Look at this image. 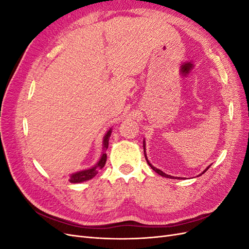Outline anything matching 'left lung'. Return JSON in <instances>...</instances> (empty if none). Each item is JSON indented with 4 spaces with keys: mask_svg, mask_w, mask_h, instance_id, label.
Here are the masks:
<instances>
[{
    "mask_svg": "<svg viewBox=\"0 0 249 249\" xmlns=\"http://www.w3.org/2000/svg\"><path fill=\"white\" fill-rule=\"evenodd\" d=\"M143 150H144V156H145V159H146V161H147V164L149 165V166H150V168H152L154 171H156L157 173H158V175H160V176H162V177H164V178H176V179H180V178H177V177H172V176H168V175H166V173H164L162 170H160V169H158V168H156L155 166H153V165L152 164H150L149 163V161L147 160V157H146V153H145V140H143ZM210 166H211V165H210ZM210 166H208L205 170H203L201 173H200V175L199 176H201V175H203V173H205L209 168H210Z\"/></svg>",
    "mask_w": 249,
    "mask_h": 249,
    "instance_id": "8db88e82",
    "label": "left lung"
}]
</instances>
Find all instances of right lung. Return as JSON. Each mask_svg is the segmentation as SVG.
<instances>
[{"instance_id":"right-lung-1","label":"right lung","mask_w":249,"mask_h":249,"mask_svg":"<svg viewBox=\"0 0 249 249\" xmlns=\"http://www.w3.org/2000/svg\"><path fill=\"white\" fill-rule=\"evenodd\" d=\"M111 133H112V129H110L106 135L104 136V140H103V149L104 152L100 158L99 162H97L93 167H90L88 169H84V170H81V171H77L74 173H71L70 176V182L73 183V184H77V183H82V182H85V180L88 179H91L92 178H94L97 172H99V169H102L105 164H106L107 161V154H106V149L108 148L109 145V138L111 136Z\"/></svg>"}]
</instances>
